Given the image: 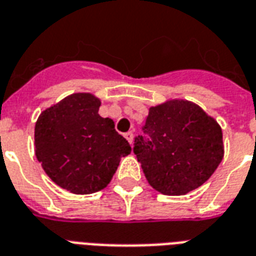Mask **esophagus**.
Returning <instances> with one entry per match:
<instances>
[{
  "label": "esophagus",
  "mask_w": 256,
  "mask_h": 256,
  "mask_svg": "<svg viewBox=\"0 0 256 256\" xmlns=\"http://www.w3.org/2000/svg\"><path fill=\"white\" fill-rule=\"evenodd\" d=\"M124 138H126V140H128L130 144H132V138H134V134H132V132H126V134H124Z\"/></svg>",
  "instance_id": "obj_1"
}]
</instances>
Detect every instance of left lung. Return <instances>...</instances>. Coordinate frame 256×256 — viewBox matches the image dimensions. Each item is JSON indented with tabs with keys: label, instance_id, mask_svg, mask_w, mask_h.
I'll list each match as a JSON object with an SVG mask.
<instances>
[{
	"label": "left lung",
	"instance_id": "left-lung-1",
	"mask_svg": "<svg viewBox=\"0 0 256 256\" xmlns=\"http://www.w3.org/2000/svg\"><path fill=\"white\" fill-rule=\"evenodd\" d=\"M142 132L132 152L148 182L162 194L181 196L198 188L223 160L222 128L188 100L150 107Z\"/></svg>",
	"mask_w": 256,
	"mask_h": 256
}]
</instances>
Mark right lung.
I'll return each mask as SVG.
<instances>
[{
  "mask_svg": "<svg viewBox=\"0 0 256 256\" xmlns=\"http://www.w3.org/2000/svg\"><path fill=\"white\" fill-rule=\"evenodd\" d=\"M100 100L72 94L42 111L34 128L36 157L54 182L75 194L106 188L122 157L132 152L110 118L98 114Z\"/></svg>",
  "mask_w": 256,
  "mask_h": 256,
  "instance_id": "1",
  "label": "right lung"
}]
</instances>
